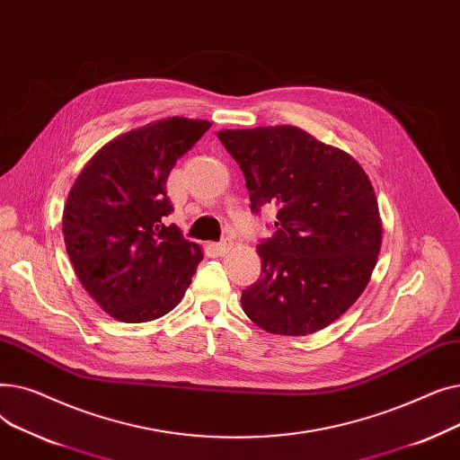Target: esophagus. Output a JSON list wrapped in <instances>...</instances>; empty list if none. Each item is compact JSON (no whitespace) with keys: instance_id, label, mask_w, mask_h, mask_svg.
<instances>
[{"instance_id":"1","label":"esophagus","mask_w":460,"mask_h":460,"mask_svg":"<svg viewBox=\"0 0 460 460\" xmlns=\"http://www.w3.org/2000/svg\"><path fill=\"white\" fill-rule=\"evenodd\" d=\"M233 248V243L231 240H222V243H217V244H214V252H216V255H226V253H229V250Z\"/></svg>"}]
</instances>
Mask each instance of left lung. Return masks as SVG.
I'll return each instance as SVG.
<instances>
[{
	"instance_id": "1",
	"label": "left lung",
	"mask_w": 460,
	"mask_h": 460,
	"mask_svg": "<svg viewBox=\"0 0 460 460\" xmlns=\"http://www.w3.org/2000/svg\"><path fill=\"white\" fill-rule=\"evenodd\" d=\"M246 177L252 210L274 205V234L257 246L261 278L243 309L262 330L307 335L358 300L380 252L369 177L345 151L296 127L217 132Z\"/></svg>"
}]
</instances>
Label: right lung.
<instances>
[{"label": "right lung", "mask_w": 460, "mask_h": 460, "mask_svg": "<svg viewBox=\"0 0 460 460\" xmlns=\"http://www.w3.org/2000/svg\"><path fill=\"white\" fill-rule=\"evenodd\" d=\"M208 120L167 117L127 132L96 153L63 210L66 253L85 291L123 323H147L184 296L201 248L167 226L165 182Z\"/></svg>", "instance_id": "right-lung-1"}]
</instances>
